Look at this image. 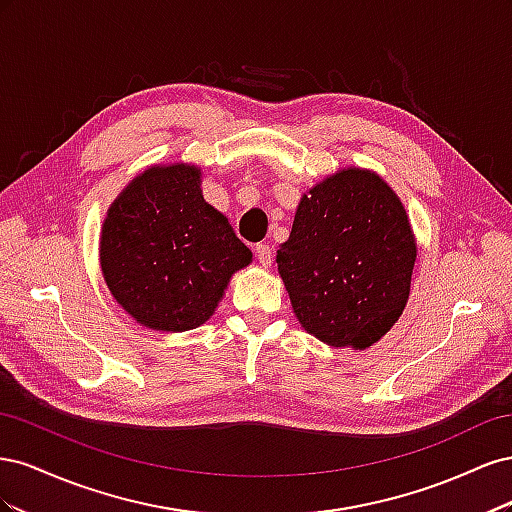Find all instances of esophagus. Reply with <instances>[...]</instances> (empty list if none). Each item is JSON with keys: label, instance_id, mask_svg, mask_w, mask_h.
Masks as SVG:
<instances>
[{"label": "esophagus", "instance_id": "obj_1", "mask_svg": "<svg viewBox=\"0 0 512 512\" xmlns=\"http://www.w3.org/2000/svg\"><path fill=\"white\" fill-rule=\"evenodd\" d=\"M254 252H256V258L260 260L262 267H269L271 262H273V250H271L267 243H258Z\"/></svg>", "mask_w": 512, "mask_h": 512}]
</instances>
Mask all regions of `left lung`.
I'll return each mask as SVG.
<instances>
[{
	"instance_id": "left-lung-1",
	"label": "left lung",
	"mask_w": 512,
	"mask_h": 512,
	"mask_svg": "<svg viewBox=\"0 0 512 512\" xmlns=\"http://www.w3.org/2000/svg\"><path fill=\"white\" fill-rule=\"evenodd\" d=\"M416 252L391 185L348 166L301 196L275 260L301 327L327 346L365 350L404 314Z\"/></svg>"
}]
</instances>
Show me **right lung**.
<instances>
[{
  "label": "right lung",
  "mask_w": 512,
  "mask_h": 512,
  "mask_svg": "<svg viewBox=\"0 0 512 512\" xmlns=\"http://www.w3.org/2000/svg\"><path fill=\"white\" fill-rule=\"evenodd\" d=\"M200 166L153 164L108 207L100 269L113 299L151 331L205 324L252 252L200 188Z\"/></svg>",
  "instance_id": "1"
}]
</instances>
